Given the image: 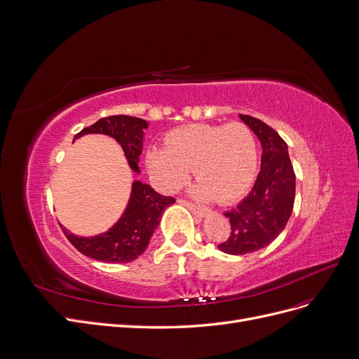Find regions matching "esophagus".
<instances>
[{
  "mask_svg": "<svg viewBox=\"0 0 359 359\" xmlns=\"http://www.w3.org/2000/svg\"><path fill=\"white\" fill-rule=\"evenodd\" d=\"M179 203L180 204H183L184 207H188L192 213L196 216V217H204L205 216V213L207 211L203 208V207H200V205H195V204H192V203H188V201H184V200H179Z\"/></svg>",
  "mask_w": 359,
  "mask_h": 359,
  "instance_id": "esophagus-1",
  "label": "esophagus"
}]
</instances>
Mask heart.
<instances>
[{
	"mask_svg": "<svg viewBox=\"0 0 359 359\" xmlns=\"http://www.w3.org/2000/svg\"><path fill=\"white\" fill-rule=\"evenodd\" d=\"M146 164L163 191L180 187L194 168V196L226 204L244 195L255 179L256 139L243 123L183 126L168 133L165 148L149 149Z\"/></svg>",
	"mask_w": 359,
	"mask_h": 359,
	"instance_id": "heart-1",
	"label": "heart"
}]
</instances>
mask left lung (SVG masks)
Segmentation results:
<instances>
[{
  "label": "left lung",
  "mask_w": 359,
  "mask_h": 359,
  "mask_svg": "<svg viewBox=\"0 0 359 359\" xmlns=\"http://www.w3.org/2000/svg\"><path fill=\"white\" fill-rule=\"evenodd\" d=\"M262 143V167L253 189L244 200L226 211L231 235L219 245L226 255H248L269 245L291 216L296 196V175L288 146L278 133L260 119L241 115Z\"/></svg>",
  "instance_id": "8db88e82"
}]
</instances>
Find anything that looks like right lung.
<instances>
[{"label": "right lung", "instance_id": "right-lung-1", "mask_svg": "<svg viewBox=\"0 0 359 359\" xmlns=\"http://www.w3.org/2000/svg\"><path fill=\"white\" fill-rule=\"evenodd\" d=\"M144 128H148V123L142 118L114 115L100 118L97 123L83 128L74 140L86 135H106L115 139L121 144L130 168L140 175L137 163L143 149ZM171 204H175V198L163 196L149 184L135 180L124 213L106 232L78 236L60 226L69 243L84 256L106 263H127L137 259L148 248L164 210Z\"/></svg>", "mask_w": 359, "mask_h": 359}]
</instances>
